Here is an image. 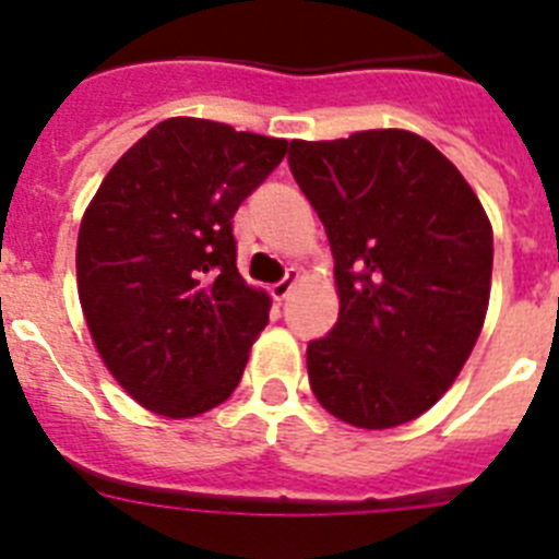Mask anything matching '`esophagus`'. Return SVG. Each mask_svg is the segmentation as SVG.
Wrapping results in <instances>:
<instances>
[{
  "instance_id": "obj_1",
  "label": "esophagus",
  "mask_w": 559,
  "mask_h": 559,
  "mask_svg": "<svg viewBox=\"0 0 559 559\" xmlns=\"http://www.w3.org/2000/svg\"><path fill=\"white\" fill-rule=\"evenodd\" d=\"M299 283H302V271H299V269H288V274H285L283 280H280V283L271 285V296H274L276 302H283V299H288V294Z\"/></svg>"
}]
</instances>
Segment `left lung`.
Segmentation results:
<instances>
[{
    "label": "left lung",
    "mask_w": 559,
    "mask_h": 559,
    "mask_svg": "<svg viewBox=\"0 0 559 559\" xmlns=\"http://www.w3.org/2000/svg\"><path fill=\"white\" fill-rule=\"evenodd\" d=\"M290 173L328 231L338 322L308 344L316 400L355 428L412 423L476 347L492 226L448 156L403 128L290 142Z\"/></svg>",
    "instance_id": "left-lung-1"
}]
</instances>
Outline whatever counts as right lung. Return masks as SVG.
Segmentation results:
<instances>
[{"label":"right lung","instance_id":"1","mask_svg":"<svg viewBox=\"0 0 559 559\" xmlns=\"http://www.w3.org/2000/svg\"><path fill=\"white\" fill-rule=\"evenodd\" d=\"M288 140L170 117L106 173L78 231V296L114 380L147 412L221 406L269 324L271 296L237 271L231 218Z\"/></svg>","mask_w":559,"mask_h":559}]
</instances>
